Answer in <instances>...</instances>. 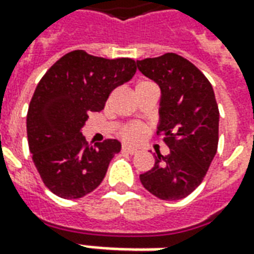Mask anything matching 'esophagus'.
Instances as JSON below:
<instances>
[{
    "instance_id": "esophagus-1",
    "label": "esophagus",
    "mask_w": 254,
    "mask_h": 254,
    "mask_svg": "<svg viewBox=\"0 0 254 254\" xmlns=\"http://www.w3.org/2000/svg\"><path fill=\"white\" fill-rule=\"evenodd\" d=\"M122 151H124V152H127V154L133 155V154H137L138 149L134 148V147H130V145H124V147H122Z\"/></svg>"
}]
</instances>
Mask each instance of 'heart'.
Returning <instances> with one entry per match:
<instances>
[{
	"instance_id": "obj_1",
	"label": "heart",
	"mask_w": 254,
	"mask_h": 254,
	"mask_svg": "<svg viewBox=\"0 0 254 254\" xmlns=\"http://www.w3.org/2000/svg\"><path fill=\"white\" fill-rule=\"evenodd\" d=\"M148 83V81H140L138 84ZM137 84V85H138ZM145 133V127L141 124H130L127 125L124 130H122V137L127 140V141H136L140 137H143V134Z\"/></svg>"
}]
</instances>
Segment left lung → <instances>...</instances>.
Returning <instances> with one entry per match:
<instances>
[{
  "label": "left lung",
  "instance_id": "8db88e82",
  "mask_svg": "<svg viewBox=\"0 0 254 254\" xmlns=\"http://www.w3.org/2000/svg\"><path fill=\"white\" fill-rule=\"evenodd\" d=\"M144 76L159 85L158 134L170 148L155 155V165L140 176L143 187L167 201L189 196L204 180L216 155L219 109L208 78L187 58L166 53L137 61Z\"/></svg>",
  "mask_w": 254,
  "mask_h": 254
}]
</instances>
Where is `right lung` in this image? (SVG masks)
<instances>
[{
    "label": "right lung",
    "mask_w": 254,
    "mask_h": 254,
    "mask_svg": "<svg viewBox=\"0 0 254 254\" xmlns=\"http://www.w3.org/2000/svg\"><path fill=\"white\" fill-rule=\"evenodd\" d=\"M136 69L130 58L107 60L74 50L41 78L27 113V136L36 170L54 194L80 198L103 181L121 143L110 138L89 145L81 127Z\"/></svg>",
    "instance_id": "obj_1"
}]
</instances>
